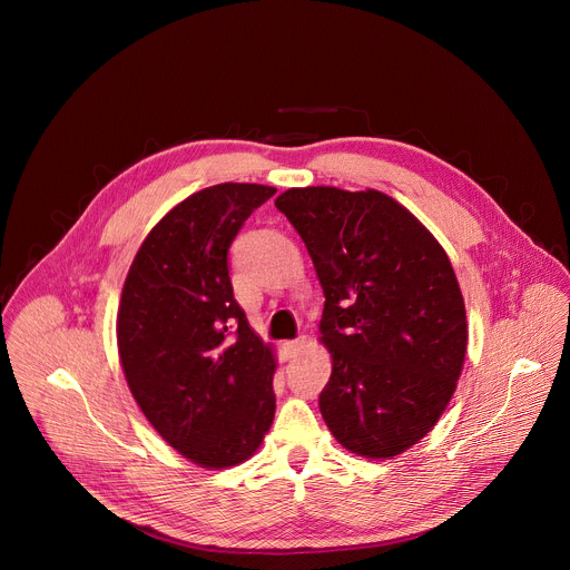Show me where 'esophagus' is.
Returning a JSON list of instances; mask_svg holds the SVG:
<instances>
[{
    "label": "esophagus",
    "mask_w": 570,
    "mask_h": 570,
    "mask_svg": "<svg viewBox=\"0 0 570 570\" xmlns=\"http://www.w3.org/2000/svg\"><path fill=\"white\" fill-rule=\"evenodd\" d=\"M304 345H306V336H297L295 341H286V343H284V350H286V354H288V358H293Z\"/></svg>",
    "instance_id": "obj_1"
}]
</instances>
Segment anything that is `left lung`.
Instances as JSON below:
<instances>
[{
    "mask_svg": "<svg viewBox=\"0 0 570 570\" xmlns=\"http://www.w3.org/2000/svg\"><path fill=\"white\" fill-rule=\"evenodd\" d=\"M275 207L311 255L324 293L332 376L320 413L352 453L392 458L444 413L466 352L464 299L433 234L390 196L288 189Z\"/></svg>",
    "mask_w": 570,
    "mask_h": 570,
    "instance_id": "left-lung-1",
    "label": "left lung"
}]
</instances>
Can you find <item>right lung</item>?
<instances>
[{
    "instance_id": "add662e5",
    "label": "right lung",
    "mask_w": 570,
    "mask_h": 570,
    "mask_svg": "<svg viewBox=\"0 0 570 570\" xmlns=\"http://www.w3.org/2000/svg\"><path fill=\"white\" fill-rule=\"evenodd\" d=\"M275 187L223 183L161 218L128 271L117 345L128 387L176 451L200 466L248 460L275 417L273 350L234 299L229 246Z\"/></svg>"
}]
</instances>
